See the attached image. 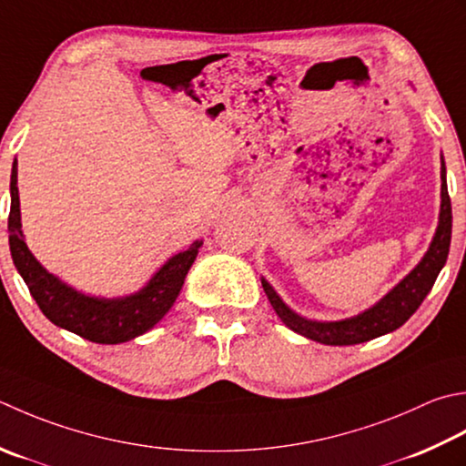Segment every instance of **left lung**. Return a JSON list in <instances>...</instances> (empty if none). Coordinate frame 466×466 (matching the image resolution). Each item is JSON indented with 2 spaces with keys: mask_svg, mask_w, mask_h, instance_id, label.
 Wrapping results in <instances>:
<instances>
[{
  "mask_svg": "<svg viewBox=\"0 0 466 466\" xmlns=\"http://www.w3.org/2000/svg\"><path fill=\"white\" fill-rule=\"evenodd\" d=\"M441 214L439 226L432 236V242L428 246L426 254L408 275L381 297L376 305H371L366 311H361L339 321H315L295 313L285 300L280 299L275 289L270 287L267 279L262 280V289L267 293L272 309H275L280 321L289 329L307 337L323 345H355L370 339H376L380 335H386L402 327L410 317L416 313V309L422 305L426 295L431 293L436 277L442 270L449 258L451 234H452V208L446 187V166L444 157H441Z\"/></svg>",
  "mask_w": 466,
  "mask_h": 466,
  "instance_id": "left-lung-1",
  "label": "left lung"
}]
</instances>
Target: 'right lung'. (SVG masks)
<instances>
[{
  "label": "right lung",
  "instance_id": "add662e5",
  "mask_svg": "<svg viewBox=\"0 0 466 466\" xmlns=\"http://www.w3.org/2000/svg\"><path fill=\"white\" fill-rule=\"evenodd\" d=\"M9 196V252L17 272L30 289V295L54 325L93 343H125L153 329L176 303L191 264L204 244V240H196L187 250L173 254L137 293L115 299L86 295L46 270L27 248L17 194V161L12 166Z\"/></svg>",
  "mask_w": 466,
  "mask_h": 466
}]
</instances>
